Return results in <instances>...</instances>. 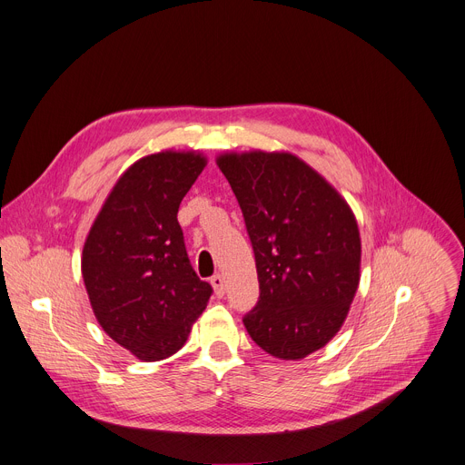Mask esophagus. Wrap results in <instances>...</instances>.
Wrapping results in <instances>:
<instances>
[{"mask_svg": "<svg viewBox=\"0 0 465 465\" xmlns=\"http://www.w3.org/2000/svg\"><path fill=\"white\" fill-rule=\"evenodd\" d=\"M210 282H212V287H213V292H216V296L222 298L225 294V279H223V275L216 273L213 277H210Z\"/></svg>", "mask_w": 465, "mask_h": 465, "instance_id": "1", "label": "esophagus"}]
</instances>
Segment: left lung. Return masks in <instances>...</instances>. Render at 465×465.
Returning <instances> with one entry per match:
<instances>
[{"label":"left lung","mask_w":465,"mask_h":465,"mask_svg":"<svg viewBox=\"0 0 465 465\" xmlns=\"http://www.w3.org/2000/svg\"><path fill=\"white\" fill-rule=\"evenodd\" d=\"M218 167L242 208L261 296L243 326L279 360H303L344 324L360 287L361 238L350 204L291 153H227Z\"/></svg>","instance_id":"1"}]
</instances>
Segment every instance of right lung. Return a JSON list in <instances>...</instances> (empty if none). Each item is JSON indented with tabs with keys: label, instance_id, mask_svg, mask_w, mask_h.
Segmentation results:
<instances>
[{
	"label": "right lung",
	"instance_id": "1",
	"mask_svg": "<svg viewBox=\"0 0 465 465\" xmlns=\"http://www.w3.org/2000/svg\"><path fill=\"white\" fill-rule=\"evenodd\" d=\"M204 165L195 151L139 158L105 197L84 243L82 275L98 324L141 361L181 350L212 294L176 220Z\"/></svg>",
	"mask_w": 465,
	"mask_h": 465
}]
</instances>
